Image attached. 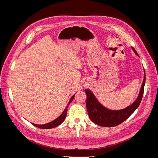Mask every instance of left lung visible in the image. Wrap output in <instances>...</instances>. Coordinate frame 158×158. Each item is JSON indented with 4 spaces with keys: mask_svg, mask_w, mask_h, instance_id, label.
<instances>
[{
    "mask_svg": "<svg viewBox=\"0 0 158 158\" xmlns=\"http://www.w3.org/2000/svg\"><path fill=\"white\" fill-rule=\"evenodd\" d=\"M132 50L136 55L138 56L137 52L133 47ZM145 82L146 74L144 71V80H143L139 95L136 101L131 106L125 109L117 110V111L110 110L103 107L95 98L92 92L89 89H85V92L87 95L86 108L90 120L99 126L105 127H115L127 120L140 104L143 94H144Z\"/></svg>",
    "mask_w": 158,
    "mask_h": 158,
    "instance_id": "left-lung-1",
    "label": "left lung"
}]
</instances>
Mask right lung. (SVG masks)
<instances>
[{
	"label": "right lung",
	"instance_id": "obj_1",
	"mask_svg": "<svg viewBox=\"0 0 158 158\" xmlns=\"http://www.w3.org/2000/svg\"><path fill=\"white\" fill-rule=\"evenodd\" d=\"M74 95H73V96L71 97L69 102L68 103L67 106H66V109L64 110V111L63 112V113H62L58 118H56L55 120L52 121H51L49 123L45 124V125H35V124H33V123H32V125L38 127V128H43V129H49V128H55L57 126H59V125H60V124L64 121V119H65L66 116V113H67V108L70 105V103H71V102L73 101V99H74Z\"/></svg>",
	"mask_w": 158,
	"mask_h": 158
}]
</instances>
